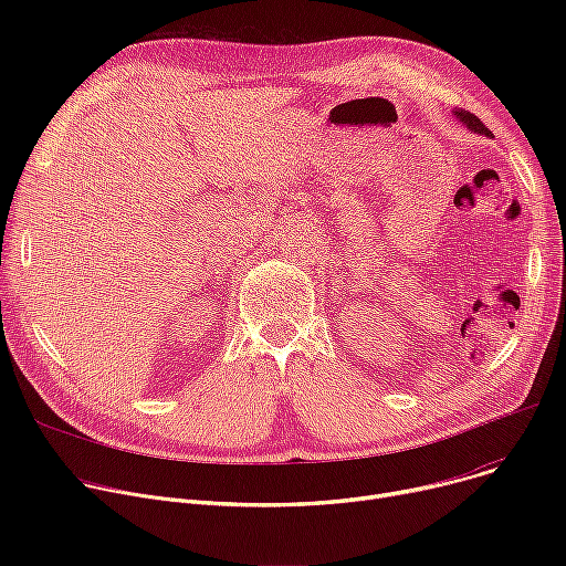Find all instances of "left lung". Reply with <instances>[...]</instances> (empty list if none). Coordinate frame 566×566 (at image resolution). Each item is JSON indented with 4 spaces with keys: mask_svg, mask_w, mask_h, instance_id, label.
I'll return each instance as SVG.
<instances>
[{
    "mask_svg": "<svg viewBox=\"0 0 566 566\" xmlns=\"http://www.w3.org/2000/svg\"><path fill=\"white\" fill-rule=\"evenodd\" d=\"M457 116L461 118V122L468 126V128H472L474 133H482V135H491L489 133V128L480 122V118L478 116H474L472 112H468V109H457Z\"/></svg>",
    "mask_w": 566,
    "mask_h": 566,
    "instance_id": "left-lung-1",
    "label": "left lung"
}]
</instances>
